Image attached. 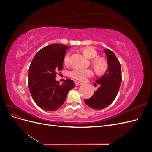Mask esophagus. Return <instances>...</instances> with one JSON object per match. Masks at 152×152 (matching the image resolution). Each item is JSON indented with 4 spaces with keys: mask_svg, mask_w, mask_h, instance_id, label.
<instances>
[{
    "mask_svg": "<svg viewBox=\"0 0 152 152\" xmlns=\"http://www.w3.org/2000/svg\"><path fill=\"white\" fill-rule=\"evenodd\" d=\"M75 86H79L82 85V82H75Z\"/></svg>",
    "mask_w": 152,
    "mask_h": 152,
    "instance_id": "1",
    "label": "esophagus"
}]
</instances>
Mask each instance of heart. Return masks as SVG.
<instances>
[{
    "label": "heart",
    "mask_w": 152,
    "mask_h": 152,
    "mask_svg": "<svg viewBox=\"0 0 152 152\" xmlns=\"http://www.w3.org/2000/svg\"><path fill=\"white\" fill-rule=\"evenodd\" d=\"M84 54L89 59H94L97 57L98 53L96 49L92 48H85L83 50ZM64 63L66 65H68L70 63V54H68L64 58ZM93 65L97 72L102 73L107 68V65L105 60L102 58H95L93 61ZM93 75V72L88 68H82L75 67L69 72V75L73 79L79 80H84L87 77Z\"/></svg>",
    "instance_id": "heart-1"
}]
</instances>
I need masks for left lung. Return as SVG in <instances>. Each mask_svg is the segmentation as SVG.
Segmentation results:
<instances>
[{
    "mask_svg": "<svg viewBox=\"0 0 152 152\" xmlns=\"http://www.w3.org/2000/svg\"><path fill=\"white\" fill-rule=\"evenodd\" d=\"M104 51L107 57V70L102 77L96 80L99 86L93 96L84 100L87 106L96 110L107 107L113 102L122 82L120 62L112 50L104 49Z\"/></svg>",
    "mask_w": 152,
    "mask_h": 152,
    "instance_id": "8db88e82",
    "label": "left lung"
}]
</instances>
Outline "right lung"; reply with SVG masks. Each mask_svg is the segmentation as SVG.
<instances>
[{
	"instance_id": "1",
	"label": "right lung",
	"mask_w": 152,
	"mask_h": 152,
	"mask_svg": "<svg viewBox=\"0 0 152 152\" xmlns=\"http://www.w3.org/2000/svg\"><path fill=\"white\" fill-rule=\"evenodd\" d=\"M64 44H53L37 53L29 68L28 87L35 103L42 110L55 111L66 99L74 82L66 79L61 85L55 78L56 72L63 69L66 49Z\"/></svg>"
}]
</instances>
